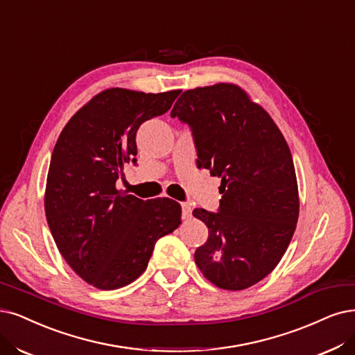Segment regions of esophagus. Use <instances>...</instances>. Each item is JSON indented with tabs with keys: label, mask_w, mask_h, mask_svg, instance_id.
<instances>
[{
	"label": "esophagus",
	"mask_w": 355,
	"mask_h": 355,
	"mask_svg": "<svg viewBox=\"0 0 355 355\" xmlns=\"http://www.w3.org/2000/svg\"><path fill=\"white\" fill-rule=\"evenodd\" d=\"M181 211H182V218H184V219L191 218L193 209H191V206L189 203H181Z\"/></svg>",
	"instance_id": "34e87169"
}]
</instances>
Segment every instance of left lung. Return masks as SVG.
<instances>
[{"label":"left lung","instance_id":"left-lung-1","mask_svg":"<svg viewBox=\"0 0 355 355\" xmlns=\"http://www.w3.org/2000/svg\"><path fill=\"white\" fill-rule=\"evenodd\" d=\"M171 116L190 127L198 166L220 177L218 212H193L209 230L196 265L222 290H245L279 263L295 231L300 202L290 148L269 114L235 85L182 92Z\"/></svg>","mask_w":355,"mask_h":355}]
</instances>
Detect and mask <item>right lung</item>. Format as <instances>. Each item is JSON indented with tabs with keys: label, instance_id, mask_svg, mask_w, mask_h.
<instances>
[{
	"label": "right lung",
	"instance_id": "right-lung-1",
	"mask_svg": "<svg viewBox=\"0 0 355 355\" xmlns=\"http://www.w3.org/2000/svg\"><path fill=\"white\" fill-rule=\"evenodd\" d=\"M178 95L180 90H103L71 116L52 150L45 191L48 227L70 268L99 290L137 279L155 243L181 224L177 202H144L115 187L124 164L137 161L139 127L165 114Z\"/></svg>",
	"mask_w": 355,
	"mask_h": 355
}]
</instances>
